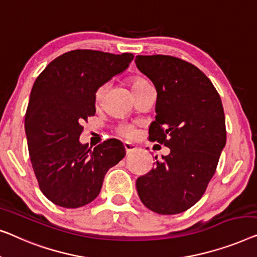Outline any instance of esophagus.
I'll return each instance as SVG.
<instances>
[{"label":"esophagus","instance_id":"esophagus-1","mask_svg":"<svg viewBox=\"0 0 257 257\" xmlns=\"http://www.w3.org/2000/svg\"><path fill=\"white\" fill-rule=\"evenodd\" d=\"M124 149H125V153L130 154V153H133V151H135L137 148H136V146H134L133 143L124 142Z\"/></svg>","mask_w":257,"mask_h":257}]
</instances>
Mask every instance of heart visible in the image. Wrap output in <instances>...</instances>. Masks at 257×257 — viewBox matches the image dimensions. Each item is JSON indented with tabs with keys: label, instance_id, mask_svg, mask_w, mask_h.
Instances as JSON below:
<instances>
[{
	"label": "heart",
	"instance_id": "1",
	"mask_svg": "<svg viewBox=\"0 0 257 257\" xmlns=\"http://www.w3.org/2000/svg\"><path fill=\"white\" fill-rule=\"evenodd\" d=\"M147 84L148 82L142 78H134L132 80V88L136 89V88L141 87V86H144ZM106 91H107L106 84L101 85L100 87L96 89V92H95V103L96 104H100L101 102H102ZM118 134H120L121 136L125 137V139H133V137H135V135H136V130L133 127V125L125 124V125H122V127H120V129H118Z\"/></svg>",
	"mask_w": 257,
	"mask_h": 257
}]
</instances>
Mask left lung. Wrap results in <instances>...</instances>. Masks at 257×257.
Instances as JSON below:
<instances>
[{"mask_svg":"<svg viewBox=\"0 0 257 257\" xmlns=\"http://www.w3.org/2000/svg\"><path fill=\"white\" fill-rule=\"evenodd\" d=\"M135 63L157 91L149 140L170 149L137 178V193L153 212L177 214L200 199L214 175L226 146L222 102L211 80L187 61L156 55L137 56Z\"/></svg>","mask_w":257,"mask_h":257,"instance_id":"1","label":"left lung"}]
</instances>
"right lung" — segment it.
<instances>
[{"label": "right lung", "instance_id": "obj_1", "mask_svg": "<svg viewBox=\"0 0 257 257\" xmlns=\"http://www.w3.org/2000/svg\"><path fill=\"white\" fill-rule=\"evenodd\" d=\"M133 53L74 50L52 60L36 79L25 113L29 155L39 189L53 204L78 208L99 196L104 176L125 156L118 140L94 149L79 140L95 114V92L125 71Z\"/></svg>", "mask_w": 257, "mask_h": 257}]
</instances>
